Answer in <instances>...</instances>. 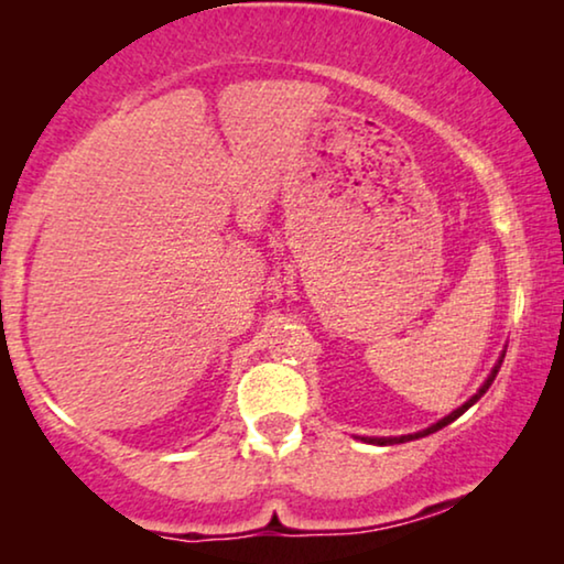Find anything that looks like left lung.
Wrapping results in <instances>:
<instances>
[{"label": "left lung", "instance_id": "1", "mask_svg": "<svg viewBox=\"0 0 564 564\" xmlns=\"http://www.w3.org/2000/svg\"><path fill=\"white\" fill-rule=\"evenodd\" d=\"M503 357H506V351H500V357H498V361H496V367L490 369V375L485 377V382L480 384V390L475 392L473 398L467 400V403H462L457 411H452L449 415H444L442 421H436V423H431L429 429H423V431H415V434H403V436H359L361 442H367V444H377V446H390V444H405V442H413V438H423V436H429V434H434V431H438V429H444V426H449L452 421H457L462 413L465 411H469V408H473L477 400H480L485 392H488V388L492 384V380H496V375H498V369H500V365H503Z\"/></svg>", "mask_w": 564, "mask_h": 564}]
</instances>
